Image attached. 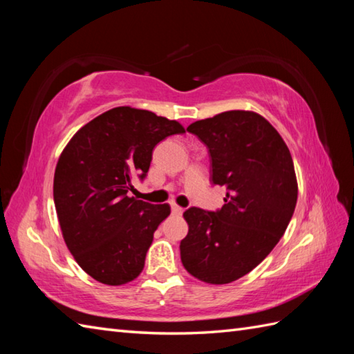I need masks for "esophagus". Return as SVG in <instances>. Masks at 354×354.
<instances>
[{
    "label": "esophagus",
    "instance_id": "obj_1",
    "mask_svg": "<svg viewBox=\"0 0 354 354\" xmlns=\"http://www.w3.org/2000/svg\"><path fill=\"white\" fill-rule=\"evenodd\" d=\"M183 212H184V208H181V207H178L176 204H171V213H173V214H176V216H179V214H183Z\"/></svg>",
    "mask_w": 354,
    "mask_h": 354
}]
</instances>
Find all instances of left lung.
Masks as SVG:
<instances>
[{
    "instance_id": "8db88e82",
    "label": "left lung",
    "mask_w": 354,
    "mask_h": 354,
    "mask_svg": "<svg viewBox=\"0 0 354 354\" xmlns=\"http://www.w3.org/2000/svg\"><path fill=\"white\" fill-rule=\"evenodd\" d=\"M187 131L208 149L212 183L227 187L217 212L192 207L181 261L209 284H227L266 259L295 212L298 185L288 146L266 118L227 111L192 123Z\"/></svg>"
}]
</instances>
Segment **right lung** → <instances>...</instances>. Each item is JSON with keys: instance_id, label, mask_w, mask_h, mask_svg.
Returning <instances> with one entry per match:
<instances>
[{"instance_id": "obj_1", "label": "right lung", "mask_w": 354, "mask_h": 354, "mask_svg": "<svg viewBox=\"0 0 354 354\" xmlns=\"http://www.w3.org/2000/svg\"><path fill=\"white\" fill-rule=\"evenodd\" d=\"M184 132L175 120L118 106L86 123L64 149L53 184L57 219L70 252L94 280L122 286L141 274L170 207L127 194L135 176L146 178L158 142Z\"/></svg>"}]
</instances>
